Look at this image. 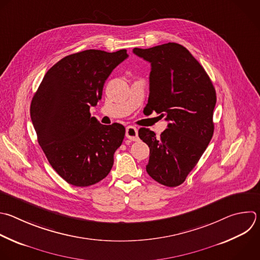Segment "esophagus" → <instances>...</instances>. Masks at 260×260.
Instances as JSON below:
<instances>
[{
    "label": "esophagus",
    "instance_id": "obj_1",
    "mask_svg": "<svg viewBox=\"0 0 260 260\" xmlns=\"http://www.w3.org/2000/svg\"><path fill=\"white\" fill-rule=\"evenodd\" d=\"M125 136L127 139H129L131 141H138L139 140V137H138V128L133 126V125H129L126 127V131H125Z\"/></svg>",
    "mask_w": 260,
    "mask_h": 260
}]
</instances>
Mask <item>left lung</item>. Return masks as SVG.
<instances>
[{"label": "left lung", "instance_id": "obj_1", "mask_svg": "<svg viewBox=\"0 0 260 260\" xmlns=\"http://www.w3.org/2000/svg\"><path fill=\"white\" fill-rule=\"evenodd\" d=\"M133 52L151 63L144 110L160 113L169 121L160 138L149 128L139 129L140 139L150 148L146 170L163 186H180L213 136L215 89L201 64L180 44L135 48Z\"/></svg>", "mask_w": 260, "mask_h": 260}]
</instances>
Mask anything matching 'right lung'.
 Listing matches in <instances>:
<instances>
[{
    "instance_id": "obj_1",
    "label": "right lung",
    "mask_w": 260,
    "mask_h": 260,
    "mask_svg": "<svg viewBox=\"0 0 260 260\" xmlns=\"http://www.w3.org/2000/svg\"><path fill=\"white\" fill-rule=\"evenodd\" d=\"M126 50H85L58 61L45 74L30 105L38 141L49 163L68 184L88 187L105 179L120 147L122 124H101L90 108L102 98L112 70Z\"/></svg>"
}]
</instances>
